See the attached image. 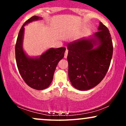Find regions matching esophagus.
Instances as JSON below:
<instances>
[{
  "instance_id": "obj_1",
  "label": "esophagus",
  "mask_w": 126,
  "mask_h": 126,
  "mask_svg": "<svg viewBox=\"0 0 126 126\" xmlns=\"http://www.w3.org/2000/svg\"><path fill=\"white\" fill-rule=\"evenodd\" d=\"M67 54H68V50H66V51H65V53H64V56L65 59L67 58Z\"/></svg>"
}]
</instances>
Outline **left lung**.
<instances>
[{
	"label": "left lung",
	"instance_id": "left-lung-1",
	"mask_svg": "<svg viewBox=\"0 0 126 126\" xmlns=\"http://www.w3.org/2000/svg\"><path fill=\"white\" fill-rule=\"evenodd\" d=\"M94 38H82L67 44L68 75L75 88L86 91L95 87L107 74L113 46L109 30L100 22ZM98 44L96 49L93 46Z\"/></svg>",
	"mask_w": 126,
	"mask_h": 126
}]
</instances>
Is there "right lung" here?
Segmentation results:
<instances>
[{"mask_svg":"<svg viewBox=\"0 0 126 126\" xmlns=\"http://www.w3.org/2000/svg\"><path fill=\"white\" fill-rule=\"evenodd\" d=\"M41 18L33 16L22 26L15 44V58L21 77L29 86L37 90L48 87L53 80L56 66L64 57L65 47L50 48L39 58L28 57L22 49L24 26Z\"/></svg>","mask_w":126,"mask_h":126,"instance_id":"right-lung-1","label":"right lung"}]
</instances>
